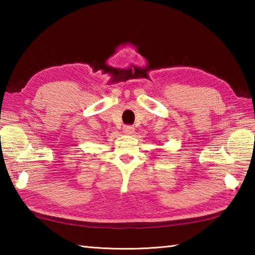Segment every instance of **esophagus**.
Listing matches in <instances>:
<instances>
[{
  "label": "esophagus",
  "mask_w": 255,
  "mask_h": 255,
  "mask_svg": "<svg viewBox=\"0 0 255 255\" xmlns=\"http://www.w3.org/2000/svg\"><path fill=\"white\" fill-rule=\"evenodd\" d=\"M123 131L126 133V135H131V133H133V131H135V128H133L132 126H129V125H127V126H124Z\"/></svg>",
  "instance_id": "esophagus-1"
}]
</instances>
